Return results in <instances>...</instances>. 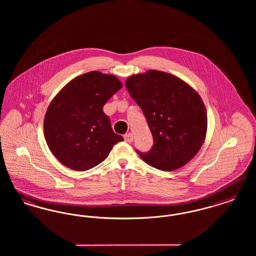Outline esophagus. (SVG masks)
I'll return each mask as SVG.
<instances>
[{"label": "esophagus", "instance_id": "esophagus-1", "mask_svg": "<svg viewBox=\"0 0 256 256\" xmlns=\"http://www.w3.org/2000/svg\"><path fill=\"white\" fill-rule=\"evenodd\" d=\"M124 141H126V143H132V142L134 141V134H124Z\"/></svg>", "mask_w": 256, "mask_h": 256}]
</instances>
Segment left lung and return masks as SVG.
Wrapping results in <instances>:
<instances>
[{"mask_svg": "<svg viewBox=\"0 0 256 256\" xmlns=\"http://www.w3.org/2000/svg\"><path fill=\"white\" fill-rule=\"evenodd\" d=\"M126 87L143 111L154 138L148 152L136 150L139 156L161 170L188 163L206 134V110L198 94L180 78L156 70L130 76Z\"/></svg>", "mask_w": 256, "mask_h": 256, "instance_id": "1", "label": "left lung"}]
</instances>
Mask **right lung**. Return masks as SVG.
I'll return each instance as SVG.
<instances>
[{"label": "right lung", "instance_id": "right-lung-1", "mask_svg": "<svg viewBox=\"0 0 256 256\" xmlns=\"http://www.w3.org/2000/svg\"><path fill=\"white\" fill-rule=\"evenodd\" d=\"M122 87L115 76L93 71L74 78L52 100L44 120V134L50 152L64 166L89 170L124 140L113 132L110 118L102 111Z\"/></svg>", "mask_w": 256, "mask_h": 256}]
</instances>
